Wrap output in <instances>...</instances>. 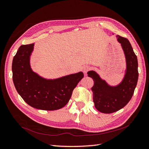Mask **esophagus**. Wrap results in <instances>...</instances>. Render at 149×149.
<instances>
[{
	"label": "esophagus",
	"instance_id": "obj_1",
	"mask_svg": "<svg viewBox=\"0 0 149 149\" xmlns=\"http://www.w3.org/2000/svg\"><path fill=\"white\" fill-rule=\"evenodd\" d=\"M91 69V67L90 66H84L83 68V71L84 73H86L88 71H90Z\"/></svg>",
	"mask_w": 149,
	"mask_h": 149
}]
</instances>
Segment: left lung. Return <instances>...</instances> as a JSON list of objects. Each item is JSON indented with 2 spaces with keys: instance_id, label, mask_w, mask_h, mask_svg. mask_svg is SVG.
Here are the masks:
<instances>
[{
  "instance_id": "obj_1",
  "label": "left lung",
  "mask_w": 149,
  "mask_h": 149,
  "mask_svg": "<svg viewBox=\"0 0 149 149\" xmlns=\"http://www.w3.org/2000/svg\"><path fill=\"white\" fill-rule=\"evenodd\" d=\"M125 55L127 72L122 82L118 86L111 87L100 78L95 71L88 72L89 77L93 78V102L96 110L103 113H111L122 109L129 102L134 95L139 78L138 61L129 41L117 35Z\"/></svg>"
}]
</instances>
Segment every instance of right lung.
Wrapping results in <instances>:
<instances>
[{"mask_svg": "<svg viewBox=\"0 0 149 149\" xmlns=\"http://www.w3.org/2000/svg\"><path fill=\"white\" fill-rule=\"evenodd\" d=\"M34 44L20 46L12 66L14 86L22 99L32 107L56 110L65 107L73 91L84 77L82 72L54 80H47L31 70L29 56Z\"/></svg>", "mask_w": 149, "mask_h": 149, "instance_id": "1", "label": "right lung"}]
</instances>
